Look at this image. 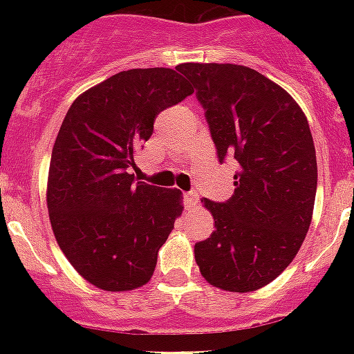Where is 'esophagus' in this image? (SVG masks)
<instances>
[{"instance_id":"obj_1","label":"esophagus","mask_w":354,"mask_h":354,"mask_svg":"<svg viewBox=\"0 0 354 354\" xmlns=\"http://www.w3.org/2000/svg\"><path fill=\"white\" fill-rule=\"evenodd\" d=\"M183 204H185V207H187V209L194 207V205L198 204V194H196V193H185V194H183Z\"/></svg>"}]
</instances>
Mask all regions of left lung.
<instances>
[{
  "label": "left lung",
  "instance_id": "1",
  "mask_svg": "<svg viewBox=\"0 0 354 354\" xmlns=\"http://www.w3.org/2000/svg\"><path fill=\"white\" fill-rule=\"evenodd\" d=\"M205 110L218 160L239 163L226 202L204 205L215 221L194 244L209 285L252 292L294 261L313 221L318 185L308 121L279 84L236 64H180Z\"/></svg>",
  "mask_w": 354,
  "mask_h": 354
}]
</instances>
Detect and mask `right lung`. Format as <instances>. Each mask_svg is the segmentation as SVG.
Returning a JSON list of instances; mask_svg holds the SVG:
<instances>
[{
  "mask_svg": "<svg viewBox=\"0 0 354 354\" xmlns=\"http://www.w3.org/2000/svg\"><path fill=\"white\" fill-rule=\"evenodd\" d=\"M193 91L174 69H128L77 97L64 118L47 178L49 221L71 266L97 288L133 290L154 274L182 193L138 182L130 169L156 115Z\"/></svg>",
  "mask_w": 354,
  "mask_h": 354,
  "instance_id": "obj_1",
  "label": "right lung"
}]
</instances>
